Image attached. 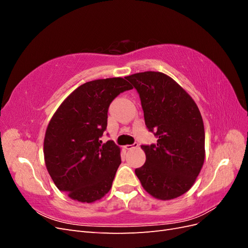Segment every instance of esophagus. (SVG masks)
<instances>
[{"mask_svg": "<svg viewBox=\"0 0 248 248\" xmlns=\"http://www.w3.org/2000/svg\"><path fill=\"white\" fill-rule=\"evenodd\" d=\"M138 147H139V144H138V142H134V144H132V145H126V146H125V148H126L127 150H131V149L138 148Z\"/></svg>", "mask_w": 248, "mask_h": 248, "instance_id": "obj_1", "label": "esophagus"}]
</instances>
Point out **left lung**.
Segmentation results:
<instances>
[{
  "label": "left lung",
  "instance_id": "1",
  "mask_svg": "<svg viewBox=\"0 0 248 248\" xmlns=\"http://www.w3.org/2000/svg\"><path fill=\"white\" fill-rule=\"evenodd\" d=\"M140 94L147 128L156 145H141L146 162L136 169L144 189L162 201L176 199L196 182L205 160V129L194 100L162 72L126 77Z\"/></svg>",
  "mask_w": 248,
  "mask_h": 248
}]
</instances>
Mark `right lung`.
<instances>
[{
  "label": "right lung",
  "instance_id": "right-lung-1",
  "mask_svg": "<svg viewBox=\"0 0 248 248\" xmlns=\"http://www.w3.org/2000/svg\"><path fill=\"white\" fill-rule=\"evenodd\" d=\"M122 78L96 79L79 86L50 119L43 142L44 161L56 186L81 202L100 200L111 188L120 164V148L102 144L110 102L127 90Z\"/></svg>",
  "mask_w": 248,
  "mask_h": 248
}]
</instances>
